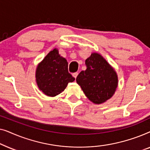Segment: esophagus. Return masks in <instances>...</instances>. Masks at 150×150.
<instances>
[{"label":"esophagus","mask_w":150,"mask_h":150,"mask_svg":"<svg viewBox=\"0 0 150 150\" xmlns=\"http://www.w3.org/2000/svg\"><path fill=\"white\" fill-rule=\"evenodd\" d=\"M78 74H79V73H78V72H74V73L72 74V76L75 78V79H76Z\"/></svg>","instance_id":"obj_1"}]
</instances>
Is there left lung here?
Returning <instances> with one entry per match:
<instances>
[{"label": "left lung", "mask_w": 150, "mask_h": 150, "mask_svg": "<svg viewBox=\"0 0 150 150\" xmlns=\"http://www.w3.org/2000/svg\"><path fill=\"white\" fill-rule=\"evenodd\" d=\"M87 69L78 75L76 82L84 93L95 104L110 99L117 87L118 79L113 68L98 53H93L85 61Z\"/></svg>", "instance_id": "left-lung-1"}]
</instances>
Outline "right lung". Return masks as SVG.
<instances>
[{"mask_svg": "<svg viewBox=\"0 0 150 150\" xmlns=\"http://www.w3.org/2000/svg\"><path fill=\"white\" fill-rule=\"evenodd\" d=\"M74 80L68 72V63L59 54L57 49L50 51L37 67L38 87L43 93L50 97L64 91L67 84Z\"/></svg>", "mask_w": 150, "mask_h": 150, "instance_id": "obj_1", "label": "right lung"}]
</instances>
